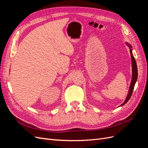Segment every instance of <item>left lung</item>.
<instances>
[{
    "label": "left lung",
    "instance_id": "8db88e82",
    "mask_svg": "<svg viewBox=\"0 0 148 148\" xmlns=\"http://www.w3.org/2000/svg\"><path fill=\"white\" fill-rule=\"evenodd\" d=\"M125 43H126L127 45L128 46V47L130 49V55H131V59H132V81H131L130 85L128 95L126 97V99H125L123 103H122V104H121L120 106H122L125 105L129 101V99H130V97H131L132 95L134 87H135V83L137 81V79H138L137 65H136L135 58H134V57H133V53H132V47L129 43H128V42H125Z\"/></svg>",
    "mask_w": 148,
    "mask_h": 148
}]
</instances>
